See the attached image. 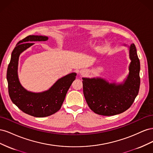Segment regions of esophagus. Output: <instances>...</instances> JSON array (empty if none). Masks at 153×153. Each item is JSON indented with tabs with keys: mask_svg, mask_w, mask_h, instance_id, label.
Returning a JSON list of instances; mask_svg holds the SVG:
<instances>
[{
	"mask_svg": "<svg viewBox=\"0 0 153 153\" xmlns=\"http://www.w3.org/2000/svg\"><path fill=\"white\" fill-rule=\"evenodd\" d=\"M85 73H86L85 71H80V74L82 75H84Z\"/></svg>",
	"mask_w": 153,
	"mask_h": 153,
	"instance_id": "1",
	"label": "esophagus"
}]
</instances>
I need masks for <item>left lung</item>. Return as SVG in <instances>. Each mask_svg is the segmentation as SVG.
<instances>
[{"instance_id":"obj_1","label":"left lung","mask_w":153,"mask_h":153,"mask_svg":"<svg viewBox=\"0 0 153 153\" xmlns=\"http://www.w3.org/2000/svg\"><path fill=\"white\" fill-rule=\"evenodd\" d=\"M129 74L121 84L109 83L101 78H82L85 99L94 113L106 116L117 115L128 110L134 102L140 88V65L133 43L129 47Z\"/></svg>"}]
</instances>
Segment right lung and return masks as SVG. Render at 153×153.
Wrapping results in <instances>:
<instances>
[{
	"instance_id": "right-lung-1",
	"label": "right lung",
	"mask_w": 153,
	"mask_h": 153,
	"mask_svg": "<svg viewBox=\"0 0 153 153\" xmlns=\"http://www.w3.org/2000/svg\"><path fill=\"white\" fill-rule=\"evenodd\" d=\"M47 36L30 35L18 43L11 53L7 68L8 92L12 102L24 113L36 117H44L57 112L61 108L67 92L75 80L76 73H71L59 79L47 91L32 92L22 87L18 79V65L20 55L34 43L32 41H45Z\"/></svg>"
}]
</instances>
